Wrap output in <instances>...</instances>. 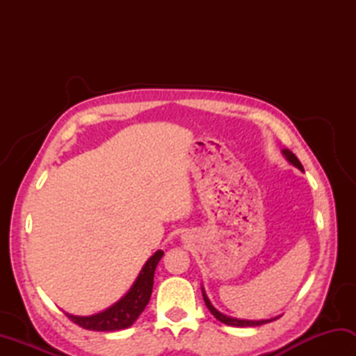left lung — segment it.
<instances>
[{
  "instance_id": "left-lung-1",
  "label": "left lung",
  "mask_w": 356,
  "mask_h": 356,
  "mask_svg": "<svg viewBox=\"0 0 356 356\" xmlns=\"http://www.w3.org/2000/svg\"><path fill=\"white\" fill-rule=\"evenodd\" d=\"M283 154L287 157V161H289L293 166H297L298 170H301L303 171V165H301V162L298 161L297 159V156H295L292 151H289V149H283ZM202 293H203V300H205V305H207V307L211 311V314H213L216 318L218 320V321H222V323H225V324H228V326H234V327H255V326H261V324H266V323H270V321H274V320H277V318H280V316H277V318H270V320H260V321H252V320H238V318H232V316H226V315H223L222 312H218L217 309L211 305V301L208 300V297H207V293H205V291L202 289Z\"/></svg>"
}]
</instances>
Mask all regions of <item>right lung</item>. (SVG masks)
Listing matches in <instances>:
<instances>
[{
  "label": "right lung",
  "mask_w": 356,
  "mask_h": 356,
  "mask_svg": "<svg viewBox=\"0 0 356 356\" xmlns=\"http://www.w3.org/2000/svg\"><path fill=\"white\" fill-rule=\"evenodd\" d=\"M163 251H157L142 268L139 277L136 278L131 289L124 298H120L116 305L108 307L107 311L92 316H74L67 314V316L79 327L96 332H113L130 327L138 320L148 305L151 292H153L154 270L159 260L162 259Z\"/></svg>",
  "instance_id": "add662e5"
}]
</instances>
